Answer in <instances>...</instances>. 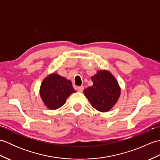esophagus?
Returning a JSON list of instances; mask_svg holds the SVG:
<instances>
[{"mask_svg": "<svg viewBox=\"0 0 160 160\" xmlns=\"http://www.w3.org/2000/svg\"><path fill=\"white\" fill-rule=\"evenodd\" d=\"M84 89V88L83 86H80V87H78V91H80V92H82Z\"/></svg>", "mask_w": 160, "mask_h": 160, "instance_id": "esophagus-1", "label": "esophagus"}]
</instances>
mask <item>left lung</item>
<instances>
[{
  "instance_id": "8db88e82",
  "label": "left lung",
  "mask_w": 160,
  "mask_h": 160,
  "mask_svg": "<svg viewBox=\"0 0 160 160\" xmlns=\"http://www.w3.org/2000/svg\"><path fill=\"white\" fill-rule=\"evenodd\" d=\"M93 85L84 90V94L94 108L107 112L117 103L121 94V88L116 78L109 71L98 70L91 76Z\"/></svg>"
}]
</instances>
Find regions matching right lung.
Returning <instances> with one entry per match:
<instances>
[{
    "instance_id": "add662e5",
    "label": "right lung",
    "mask_w": 160,
    "mask_h": 160,
    "mask_svg": "<svg viewBox=\"0 0 160 160\" xmlns=\"http://www.w3.org/2000/svg\"><path fill=\"white\" fill-rule=\"evenodd\" d=\"M75 92L76 91L70 80L52 73L42 80L39 93L45 106L50 110H56L64 105L67 98Z\"/></svg>"
}]
</instances>
